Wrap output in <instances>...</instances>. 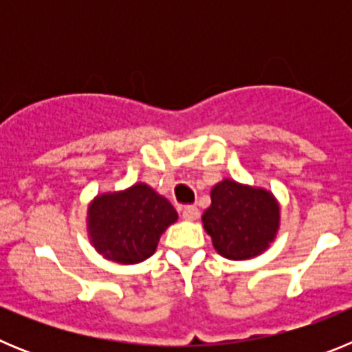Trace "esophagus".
I'll list each match as a JSON object with an SVG mask.
<instances>
[{
  "mask_svg": "<svg viewBox=\"0 0 352 352\" xmlns=\"http://www.w3.org/2000/svg\"><path fill=\"white\" fill-rule=\"evenodd\" d=\"M183 219L185 220H197L199 219V208L195 204H188L183 208Z\"/></svg>",
  "mask_w": 352,
  "mask_h": 352,
  "instance_id": "esophagus-1",
  "label": "esophagus"
}]
</instances>
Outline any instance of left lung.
Returning a JSON list of instances; mask_svg holds the SVG:
<instances>
[{
  "label": "left lung",
  "instance_id": "1",
  "mask_svg": "<svg viewBox=\"0 0 352 352\" xmlns=\"http://www.w3.org/2000/svg\"><path fill=\"white\" fill-rule=\"evenodd\" d=\"M278 204L261 188L223 179L211 190L203 223L214 250L232 261L250 259L268 248L278 229Z\"/></svg>",
  "mask_w": 352,
  "mask_h": 352
}]
</instances>
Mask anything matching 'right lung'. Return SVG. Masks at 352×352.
Returning <instances> with one entry per match:
<instances>
[{"label":"right lung","instance_id":"1","mask_svg":"<svg viewBox=\"0 0 352 352\" xmlns=\"http://www.w3.org/2000/svg\"><path fill=\"white\" fill-rule=\"evenodd\" d=\"M178 213L148 185L100 195L89 206V236L96 250L116 263H141L153 256L162 232Z\"/></svg>","mask_w":352,"mask_h":352}]
</instances>
